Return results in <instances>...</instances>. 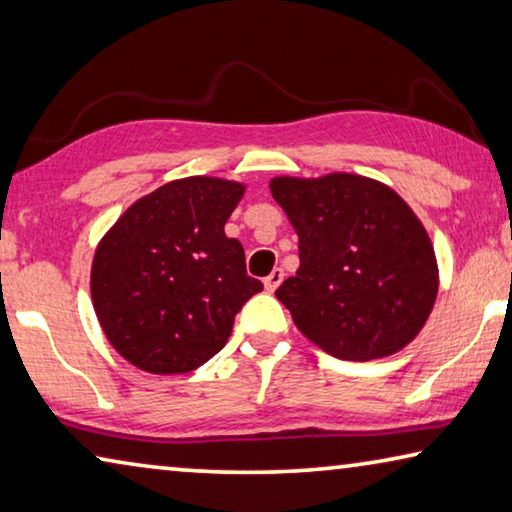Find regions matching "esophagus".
Returning <instances> with one entry per match:
<instances>
[{"label": "esophagus", "instance_id": "esophagus-1", "mask_svg": "<svg viewBox=\"0 0 512 512\" xmlns=\"http://www.w3.org/2000/svg\"><path fill=\"white\" fill-rule=\"evenodd\" d=\"M285 280V271L282 269H275L269 278H264V287H266V291H275L280 287V282Z\"/></svg>", "mask_w": 512, "mask_h": 512}]
</instances>
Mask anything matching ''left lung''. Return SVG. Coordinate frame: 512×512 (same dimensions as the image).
Segmentation results:
<instances>
[{
  "label": "left lung",
  "mask_w": 512,
  "mask_h": 512,
  "mask_svg": "<svg viewBox=\"0 0 512 512\" xmlns=\"http://www.w3.org/2000/svg\"><path fill=\"white\" fill-rule=\"evenodd\" d=\"M271 193L298 234V271L275 291L298 330L351 362L408 346L440 278L433 243L399 193L351 173L275 177Z\"/></svg>",
  "instance_id": "1"
}]
</instances>
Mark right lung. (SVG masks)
<instances>
[{
    "instance_id": "right-lung-1",
    "label": "right lung",
    "mask_w": 512,
    "mask_h": 512,
    "mask_svg": "<svg viewBox=\"0 0 512 512\" xmlns=\"http://www.w3.org/2000/svg\"><path fill=\"white\" fill-rule=\"evenodd\" d=\"M243 184L184 177L136 200L93 257L91 296L111 346L143 371L186 373L212 360L234 316L264 285L225 237Z\"/></svg>"
}]
</instances>
